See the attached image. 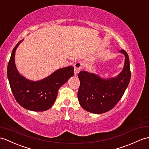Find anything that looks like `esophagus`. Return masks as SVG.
I'll return each instance as SVG.
<instances>
[{
    "mask_svg": "<svg viewBox=\"0 0 149 149\" xmlns=\"http://www.w3.org/2000/svg\"><path fill=\"white\" fill-rule=\"evenodd\" d=\"M83 68V64L81 63L78 62L74 64V74L77 75L78 72L81 71Z\"/></svg>",
    "mask_w": 149,
    "mask_h": 149,
    "instance_id": "34e87169",
    "label": "esophagus"
}]
</instances>
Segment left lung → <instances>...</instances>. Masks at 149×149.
I'll list each match as a JSON object with an SVG mask.
<instances>
[{"mask_svg": "<svg viewBox=\"0 0 149 149\" xmlns=\"http://www.w3.org/2000/svg\"><path fill=\"white\" fill-rule=\"evenodd\" d=\"M125 56L124 68L116 77L108 79L85 71L79 72L80 81L78 92L79 104L86 111L102 114L111 110L121 99L131 78L130 60L125 50L119 51Z\"/></svg>", "mask_w": 149, "mask_h": 149, "instance_id": "obj_1", "label": "left lung"}]
</instances>
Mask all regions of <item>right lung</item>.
Segmentation results:
<instances>
[{"instance_id": "obj_1", "label": "right lung", "mask_w": 149, "mask_h": 149, "mask_svg": "<svg viewBox=\"0 0 149 149\" xmlns=\"http://www.w3.org/2000/svg\"><path fill=\"white\" fill-rule=\"evenodd\" d=\"M21 41L13 49L8 63V78L10 89L17 103L26 109L48 110L54 104L59 88L74 75V68L59 69L40 81L29 80L18 72L14 62L16 50Z\"/></svg>"}]
</instances>
